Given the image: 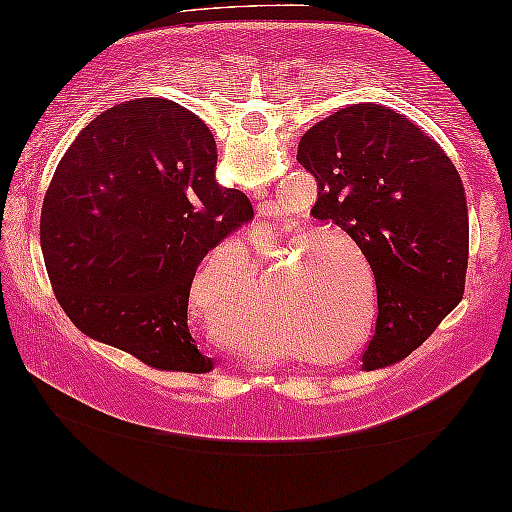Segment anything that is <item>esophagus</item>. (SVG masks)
Returning <instances> with one entry per match:
<instances>
[{"instance_id": "1", "label": "esophagus", "mask_w": 512, "mask_h": 512, "mask_svg": "<svg viewBox=\"0 0 512 512\" xmlns=\"http://www.w3.org/2000/svg\"><path fill=\"white\" fill-rule=\"evenodd\" d=\"M258 194H261V192H258Z\"/></svg>"}]
</instances>
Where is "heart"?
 <instances>
[{"instance_id": "heart-1", "label": "heart", "mask_w": 512, "mask_h": 512, "mask_svg": "<svg viewBox=\"0 0 512 512\" xmlns=\"http://www.w3.org/2000/svg\"><path fill=\"white\" fill-rule=\"evenodd\" d=\"M279 316L297 348L334 352L350 341L352 311L348 302L311 274L302 272L297 277L279 304ZM357 350L359 345H352L348 355H355Z\"/></svg>"}]
</instances>
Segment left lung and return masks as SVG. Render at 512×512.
<instances>
[{
  "instance_id": "obj_1",
  "label": "left lung",
  "mask_w": 512,
  "mask_h": 512,
  "mask_svg": "<svg viewBox=\"0 0 512 512\" xmlns=\"http://www.w3.org/2000/svg\"><path fill=\"white\" fill-rule=\"evenodd\" d=\"M318 183L316 224L345 233L371 265L377 322L364 371L403 361L465 293L467 196L446 153L382 105L338 109L300 141Z\"/></svg>"
}]
</instances>
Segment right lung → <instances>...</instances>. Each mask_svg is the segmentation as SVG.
<instances>
[{"mask_svg":"<svg viewBox=\"0 0 512 512\" xmlns=\"http://www.w3.org/2000/svg\"><path fill=\"white\" fill-rule=\"evenodd\" d=\"M208 125L178 102L135 98L75 137L47 187L41 249L73 325L160 371L208 373L187 302L196 267L254 217L215 180Z\"/></svg>","mask_w":512,"mask_h":512,"instance_id":"right-lung-1","label":"right lung"}]
</instances>
